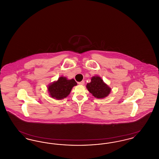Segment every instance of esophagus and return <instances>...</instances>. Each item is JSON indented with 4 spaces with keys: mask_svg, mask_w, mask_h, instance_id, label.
<instances>
[{
    "mask_svg": "<svg viewBox=\"0 0 159 159\" xmlns=\"http://www.w3.org/2000/svg\"><path fill=\"white\" fill-rule=\"evenodd\" d=\"M78 84H80V85H84V82L83 80V81H82V82H79Z\"/></svg>",
    "mask_w": 159,
    "mask_h": 159,
    "instance_id": "1",
    "label": "esophagus"
}]
</instances>
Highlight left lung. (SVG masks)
Instances as JSON below:
<instances>
[{
    "label": "left lung",
    "instance_id": "1",
    "mask_svg": "<svg viewBox=\"0 0 159 159\" xmlns=\"http://www.w3.org/2000/svg\"><path fill=\"white\" fill-rule=\"evenodd\" d=\"M86 88L96 98H105L110 93L111 89L98 76H93L91 82L86 84Z\"/></svg>",
    "mask_w": 159,
    "mask_h": 159
}]
</instances>
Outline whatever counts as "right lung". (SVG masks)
I'll return each instance as SVG.
<instances>
[{
	"label": "right lung",
	"instance_id": "right-lung-1",
	"mask_svg": "<svg viewBox=\"0 0 159 159\" xmlns=\"http://www.w3.org/2000/svg\"><path fill=\"white\" fill-rule=\"evenodd\" d=\"M76 85L77 83L73 79H68L66 77L61 76L57 80L48 86V91L52 98L61 100L66 98Z\"/></svg>",
	"mask_w": 159,
	"mask_h": 159
}]
</instances>
